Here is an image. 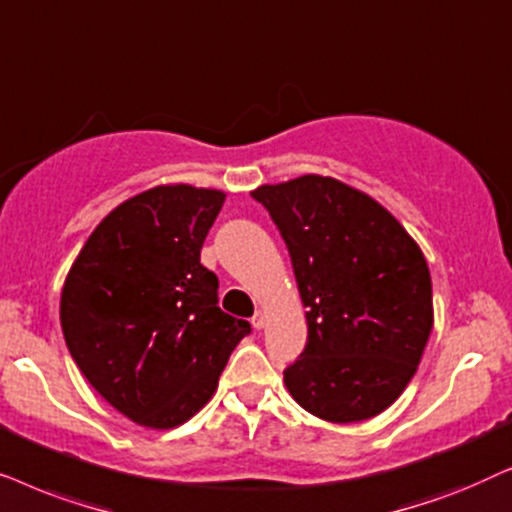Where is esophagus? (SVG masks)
Segmentation results:
<instances>
[{
	"mask_svg": "<svg viewBox=\"0 0 512 512\" xmlns=\"http://www.w3.org/2000/svg\"><path fill=\"white\" fill-rule=\"evenodd\" d=\"M264 325H267V313L257 311L255 316H252V327H255V330H262Z\"/></svg>",
	"mask_w": 512,
	"mask_h": 512,
	"instance_id": "esophagus-1",
	"label": "esophagus"
}]
</instances>
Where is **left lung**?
<instances>
[{"mask_svg":"<svg viewBox=\"0 0 512 512\" xmlns=\"http://www.w3.org/2000/svg\"><path fill=\"white\" fill-rule=\"evenodd\" d=\"M306 306L304 351L283 379L313 417L353 424L398 400L433 327L424 252L395 217L335 177L262 185Z\"/></svg>","mask_w":512,"mask_h":512,"instance_id":"1","label":"left lung"}]
</instances>
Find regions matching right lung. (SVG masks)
<instances>
[{"label":"right lung","mask_w":512,"mask_h":512,"mask_svg":"<svg viewBox=\"0 0 512 512\" xmlns=\"http://www.w3.org/2000/svg\"><path fill=\"white\" fill-rule=\"evenodd\" d=\"M224 194L161 185L102 220L65 278L60 325L91 386L135 424L166 431L210 395L248 320L217 306L201 248Z\"/></svg>","instance_id":"obj_1"}]
</instances>
